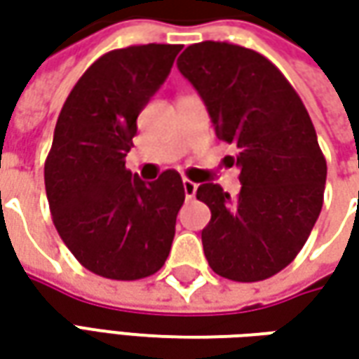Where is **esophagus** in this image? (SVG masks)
Here are the masks:
<instances>
[{"mask_svg":"<svg viewBox=\"0 0 359 359\" xmlns=\"http://www.w3.org/2000/svg\"><path fill=\"white\" fill-rule=\"evenodd\" d=\"M184 191H186L187 200H191V198L196 196V191H198V184L191 182V180H187V177H184Z\"/></svg>","mask_w":359,"mask_h":359,"instance_id":"obj_1","label":"esophagus"}]
</instances>
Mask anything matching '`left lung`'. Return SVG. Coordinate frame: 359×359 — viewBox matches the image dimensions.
Instances as JSON below:
<instances>
[{"label": "left lung", "instance_id": "left-lung-1", "mask_svg": "<svg viewBox=\"0 0 359 359\" xmlns=\"http://www.w3.org/2000/svg\"><path fill=\"white\" fill-rule=\"evenodd\" d=\"M177 67L208 105L217 140L238 149L240 194L201 184L212 219L203 254L217 276L262 282L290 266L322 212L325 158L310 114L282 72L228 41L186 48Z\"/></svg>", "mask_w": 359, "mask_h": 359}]
</instances>
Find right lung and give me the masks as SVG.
Returning a JSON list of instances; mask_svg holds the SVG:
<instances>
[{"label":"right lung","mask_w":359,"mask_h":359,"mask_svg":"<svg viewBox=\"0 0 359 359\" xmlns=\"http://www.w3.org/2000/svg\"><path fill=\"white\" fill-rule=\"evenodd\" d=\"M182 46L147 43L104 53L77 79L53 131L43 177L57 233L86 269L142 280L165 264L186 200L182 175L144 184L126 168L137 116Z\"/></svg>","instance_id":"right-lung-1"}]
</instances>
